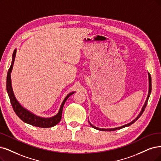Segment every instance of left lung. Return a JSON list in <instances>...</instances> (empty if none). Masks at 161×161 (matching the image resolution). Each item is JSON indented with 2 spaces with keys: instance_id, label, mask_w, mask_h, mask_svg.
I'll return each mask as SVG.
<instances>
[{
  "instance_id": "left-lung-1",
  "label": "left lung",
  "mask_w": 161,
  "mask_h": 161,
  "mask_svg": "<svg viewBox=\"0 0 161 161\" xmlns=\"http://www.w3.org/2000/svg\"><path fill=\"white\" fill-rule=\"evenodd\" d=\"M148 80H149V90H148V96H147V100H146V102H145V105H144V106L142 107V110H141V113L139 114V115L137 116V117H136V119H135L132 121V122H130V123H129V124H127V125H123V126H122V127H117V128H114V129H100V128H97V127H95V126H93V125H92L89 122V123L90 124V125L93 127V128H94V129H97V130H103V131H112V130H119V129H122V128H124V127H128V126H129V125H132L133 123H134L136 120L138 119L141 116V115L142 114V113L144 112V111H145V109L146 108V106H147V103H148V98H149V96H150V95H151V90H152V86H151V74H148Z\"/></svg>"
}]
</instances>
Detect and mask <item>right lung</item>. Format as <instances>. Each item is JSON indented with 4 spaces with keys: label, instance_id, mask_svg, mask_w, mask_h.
Segmentation results:
<instances>
[{
    "label": "right lung",
    "instance_id": "right-lung-1",
    "mask_svg": "<svg viewBox=\"0 0 161 161\" xmlns=\"http://www.w3.org/2000/svg\"><path fill=\"white\" fill-rule=\"evenodd\" d=\"M15 56H16V50H14L13 52V62H12L10 67L8 69V74H7V92L10 98L11 105L13 106V108L14 112L16 113L17 116L19 117L22 121L31 125L38 127H42V128H48V127H53L60 121L62 119V110H63L65 102H66V100L70 96L74 94V92H71L69 93L66 96V97L64 99V102L61 105V108L59 109L58 114L54 117H53L52 118H42L31 114V112H29L25 108H23L19 104V103L17 102L14 96L13 89H12L10 73H11L12 69H13Z\"/></svg>",
    "mask_w": 161,
    "mask_h": 161
}]
</instances>
